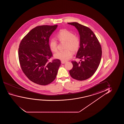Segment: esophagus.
Instances as JSON below:
<instances>
[{
    "label": "esophagus",
    "mask_w": 124,
    "mask_h": 124,
    "mask_svg": "<svg viewBox=\"0 0 124 124\" xmlns=\"http://www.w3.org/2000/svg\"><path fill=\"white\" fill-rule=\"evenodd\" d=\"M61 63H62V64H64L65 63H66V61H61Z\"/></svg>",
    "instance_id": "1"
}]
</instances>
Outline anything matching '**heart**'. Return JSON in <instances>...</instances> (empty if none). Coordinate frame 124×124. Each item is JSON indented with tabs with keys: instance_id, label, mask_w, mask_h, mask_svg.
<instances>
[{
	"instance_id": "b5f03b06",
	"label": "heart",
	"mask_w": 124,
	"mask_h": 124,
	"mask_svg": "<svg viewBox=\"0 0 124 124\" xmlns=\"http://www.w3.org/2000/svg\"><path fill=\"white\" fill-rule=\"evenodd\" d=\"M58 40L61 42H65V49L63 51H58L54 55V58L62 61H66L72 57L73 52L78 50L80 45V40L78 36L66 29H62L57 35ZM58 42L54 39H52L49 41V46L51 51L56 52Z\"/></svg>"
}]
</instances>
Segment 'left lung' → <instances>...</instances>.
I'll list each match as a JSON object with an SVG mask.
<instances>
[{
    "label": "left lung",
    "instance_id": "obj_1",
    "mask_svg": "<svg viewBox=\"0 0 124 124\" xmlns=\"http://www.w3.org/2000/svg\"><path fill=\"white\" fill-rule=\"evenodd\" d=\"M68 24L75 26L80 36V47L76 57L80 59V62L71 61L73 68L70 71V75L75 80H86L94 74L98 67L102 57V48L90 28L78 22Z\"/></svg>",
    "mask_w": 124,
    "mask_h": 124
}]
</instances>
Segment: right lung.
I'll return each instance as SVG.
<instances>
[{
	"mask_svg": "<svg viewBox=\"0 0 124 124\" xmlns=\"http://www.w3.org/2000/svg\"><path fill=\"white\" fill-rule=\"evenodd\" d=\"M57 25L37 26L31 30L21 41L18 54L22 71L34 83L46 85L56 78L61 65L59 59L52 62L49 38Z\"/></svg>",
	"mask_w": 124,
	"mask_h": 124,
	"instance_id": "obj_1",
	"label": "right lung"
}]
</instances>
